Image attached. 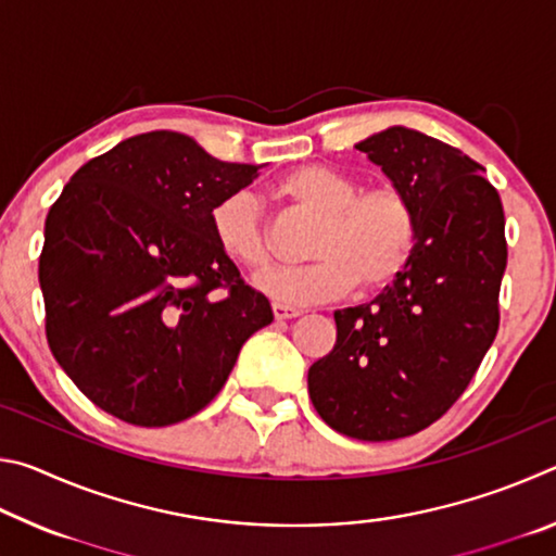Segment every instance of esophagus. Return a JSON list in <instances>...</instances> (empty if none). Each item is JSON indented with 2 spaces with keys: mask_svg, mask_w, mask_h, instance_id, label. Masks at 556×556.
<instances>
[{
  "mask_svg": "<svg viewBox=\"0 0 556 556\" xmlns=\"http://www.w3.org/2000/svg\"><path fill=\"white\" fill-rule=\"evenodd\" d=\"M271 312H275V318H277V321H287V318H296V316H301V308L285 306V304H271Z\"/></svg>",
  "mask_w": 556,
  "mask_h": 556,
  "instance_id": "esophagus-1",
  "label": "esophagus"
}]
</instances>
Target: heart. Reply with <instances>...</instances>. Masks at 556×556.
<instances>
[{
  "mask_svg": "<svg viewBox=\"0 0 556 556\" xmlns=\"http://www.w3.org/2000/svg\"><path fill=\"white\" fill-rule=\"evenodd\" d=\"M301 211L318 218L306 267H275L257 277V289L285 306L324 304L361 285L380 289L409 265L417 244V215L407 195L382 186L357 195V184L333 168L308 164L277 186ZM213 238L235 265L262 269L269 248L262 232L257 199L248 191L225 195L211 213Z\"/></svg>",
  "mask_w": 556,
  "mask_h": 556,
  "instance_id": "heart-1",
  "label": "heart"
}]
</instances>
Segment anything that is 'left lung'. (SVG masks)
<instances>
[{"mask_svg":"<svg viewBox=\"0 0 556 556\" xmlns=\"http://www.w3.org/2000/svg\"><path fill=\"white\" fill-rule=\"evenodd\" d=\"M412 203L409 265L370 304L336 312V345L308 368L328 427L361 441L412 437L468 388L497 333L505 215L483 166L394 125L355 144Z\"/></svg>","mask_w":556,"mask_h":556,"instance_id":"obj_1","label":"left lung"}]
</instances>
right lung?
I'll return each instance as SVG.
<instances>
[{"mask_svg":"<svg viewBox=\"0 0 556 556\" xmlns=\"http://www.w3.org/2000/svg\"><path fill=\"white\" fill-rule=\"evenodd\" d=\"M260 168L159 129L90 159L51 205L39 260L46 338L112 417L137 427L193 417L223 390L244 341L275 318L211 228L215 203Z\"/></svg>","mask_w":556,"mask_h":556,"instance_id":"right-lung-1","label":"right lung"}]
</instances>
